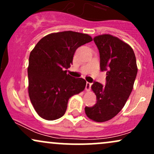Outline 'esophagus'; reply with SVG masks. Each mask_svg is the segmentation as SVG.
Here are the masks:
<instances>
[{
  "label": "esophagus",
  "mask_w": 154,
  "mask_h": 154,
  "mask_svg": "<svg viewBox=\"0 0 154 154\" xmlns=\"http://www.w3.org/2000/svg\"><path fill=\"white\" fill-rule=\"evenodd\" d=\"M91 85L92 84L90 82H86V87H85V90L86 91H90V90H91Z\"/></svg>",
  "instance_id": "obj_1"
}]
</instances>
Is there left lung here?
I'll list each match as a JSON object with an SVG mask.
<instances>
[{
    "label": "left lung",
    "instance_id": "8db88e82",
    "mask_svg": "<svg viewBox=\"0 0 154 154\" xmlns=\"http://www.w3.org/2000/svg\"><path fill=\"white\" fill-rule=\"evenodd\" d=\"M100 54V68L106 72V85L94 82L91 88L97 103L85 109L86 115L98 122L114 117L122 109L133 88L137 67L133 50L128 44L111 35L93 38Z\"/></svg>",
    "mask_w": 154,
    "mask_h": 154
}]
</instances>
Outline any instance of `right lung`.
Masks as SVG:
<instances>
[{
    "mask_svg": "<svg viewBox=\"0 0 154 154\" xmlns=\"http://www.w3.org/2000/svg\"><path fill=\"white\" fill-rule=\"evenodd\" d=\"M93 39L72 31L51 33L43 38L31 51L27 69L28 92L40 117L55 120L65 114L72 95L84 91L86 81L67 74L79 46Z\"/></svg>",
    "mask_w": 154,
    "mask_h": 154,
    "instance_id": "1",
    "label": "right lung"
}]
</instances>
